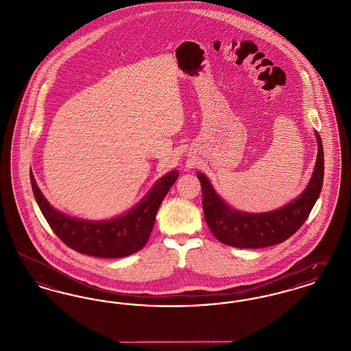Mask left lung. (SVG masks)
<instances>
[{
  "instance_id": "1",
  "label": "left lung",
  "mask_w": 351,
  "mask_h": 351,
  "mask_svg": "<svg viewBox=\"0 0 351 351\" xmlns=\"http://www.w3.org/2000/svg\"><path fill=\"white\" fill-rule=\"evenodd\" d=\"M315 135L317 159L309 183L299 197L271 212L235 210L218 195L210 180L197 172L205 221L219 242L239 249H261L282 243L300 229L317 201L324 182V149L319 134L316 132Z\"/></svg>"
}]
</instances>
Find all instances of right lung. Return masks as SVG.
<instances>
[{
    "mask_svg": "<svg viewBox=\"0 0 351 351\" xmlns=\"http://www.w3.org/2000/svg\"><path fill=\"white\" fill-rule=\"evenodd\" d=\"M178 178V169L169 171L126 213L109 219L92 221L71 217L55 209L30 172L34 197L53 233L68 247L97 258H122L141 250L149 241L162 201Z\"/></svg>",
    "mask_w": 351,
    "mask_h": 351,
    "instance_id": "1",
    "label": "right lung"
}]
</instances>
